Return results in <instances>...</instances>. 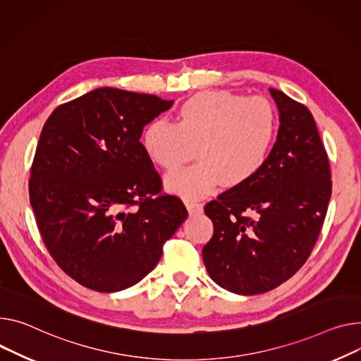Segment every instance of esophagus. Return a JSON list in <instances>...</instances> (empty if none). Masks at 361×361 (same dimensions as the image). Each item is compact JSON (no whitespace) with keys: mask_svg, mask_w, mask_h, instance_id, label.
I'll return each mask as SVG.
<instances>
[{"mask_svg":"<svg viewBox=\"0 0 361 361\" xmlns=\"http://www.w3.org/2000/svg\"><path fill=\"white\" fill-rule=\"evenodd\" d=\"M185 206L190 214H197L203 210V204L200 202H185Z\"/></svg>","mask_w":361,"mask_h":361,"instance_id":"34e87169","label":"esophagus"}]
</instances>
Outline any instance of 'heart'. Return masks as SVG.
I'll list each match as a JSON object with an SVG mask.
<instances>
[{
  "mask_svg": "<svg viewBox=\"0 0 361 361\" xmlns=\"http://www.w3.org/2000/svg\"><path fill=\"white\" fill-rule=\"evenodd\" d=\"M277 132L274 106L261 95L204 91L185 100L177 125L155 118L142 142L149 159L174 171L196 151V164L166 178V187L187 200L202 199L221 183L235 187L266 164Z\"/></svg>",
  "mask_w": 361,
  "mask_h": 361,
  "instance_id": "heart-1",
  "label": "heart"
}]
</instances>
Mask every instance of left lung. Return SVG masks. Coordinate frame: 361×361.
<instances>
[{"label":"left lung","mask_w":361,"mask_h":361,"mask_svg":"<svg viewBox=\"0 0 361 361\" xmlns=\"http://www.w3.org/2000/svg\"><path fill=\"white\" fill-rule=\"evenodd\" d=\"M280 113L277 140L261 170L204 206L213 236L203 247L212 280L259 295L295 276L319 236L331 199V168L314 116L270 88Z\"/></svg>","instance_id":"1"}]
</instances>
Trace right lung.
<instances>
[{"label": "right lung", "instance_id": "1", "mask_svg": "<svg viewBox=\"0 0 361 361\" xmlns=\"http://www.w3.org/2000/svg\"><path fill=\"white\" fill-rule=\"evenodd\" d=\"M173 103L104 87L58 106L42 129L29 180L37 228L58 266L91 290L140 281L187 218L139 140Z\"/></svg>", "mask_w": 361, "mask_h": 361}]
</instances>
